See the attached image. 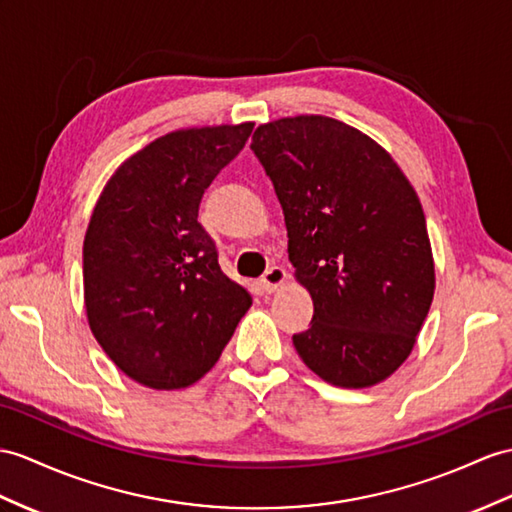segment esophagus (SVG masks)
<instances>
[{"label":"esophagus","instance_id":"34e87169","mask_svg":"<svg viewBox=\"0 0 512 512\" xmlns=\"http://www.w3.org/2000/svg\"><path fill=\"white\" fill-rule=\"evenodd\" d=\"M286 271L282 269V267H269L265 273H263V278H260V284H263V289L267 291V293H273V291H278L280 286L286 282Z\"/></svg>","mask_w":512,"mask_h":512}]
</instances>
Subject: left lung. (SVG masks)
<instances>
[{"label":"left lung","instance_id":"obj_1","mask_svg":"<svg viewBox=\"0 0 512 512\" xmlns=\"http://www.w3.org/2000/svg\"><path fill=\"white\" fill-rule=\"evenodd\" d=\"M252 152L280 199L295 278L313 297L293 334L308 369L345 389L386 380L413 352L434 295L426 217L395 160L321 115L265 123Z\"/></svg>","mask_w":512,"mask_h":512}]
</instances>
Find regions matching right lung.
Listing matches in <instances>:
<instances>
[{"label": "right lung", "instance_id": "add662e5", "mask_svg": "<svg viewBox=\"0 0 512 512\" xmlns=\"http://www.w3.org/2000/svg\"><path fill=\"white\" fill-rule=\"evenodd\" d=\"M252 130L160 136L123 162L95 204L82 249L86 317L112 363L149 389L202 378L252 306L197 221L204 191Z\"/></svg>", "mask_w": 512, "mask_h": 512}]
</instances>
